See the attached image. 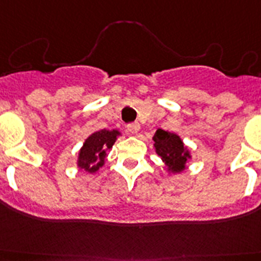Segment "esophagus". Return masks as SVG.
I'll return each mask as SVG.
<instances>
[{"label":"esophagus","instance_id":"1","mask_svg":"<svg viewBox=\"0 0 261 261\" xmlns=\"http://www.w3.org/2000/svg\"><path fill=\"white\" fill-rule=\"evenodd\" d=\"M140 130V124L139 123H130L127 124V131L130 134H133V135H135V134L139 133Z\"/></svg>","mask_w":261,"mask_h":261}]
</instances>
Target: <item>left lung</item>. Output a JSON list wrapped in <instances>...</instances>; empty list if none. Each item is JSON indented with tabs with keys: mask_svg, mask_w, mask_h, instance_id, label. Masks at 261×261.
<instances>
[{
	"mask_svg": "<svg viewBox=\"0 0 261 261\" xmlns=\"http://www.w3.org/2000/svg\"><path fill=\"white\" fill-rule=\"evenodd\" d=\"M153 148L164 163V169L169 176L182 173L192 159L189 147L185 146L180 135L159 128L153 134Z\"/></svg>",
	"mask_w": 261,
	"mask_h": 261,
	"instance_id": "obj_1",
	"label": "left lung"
}]
</instances>
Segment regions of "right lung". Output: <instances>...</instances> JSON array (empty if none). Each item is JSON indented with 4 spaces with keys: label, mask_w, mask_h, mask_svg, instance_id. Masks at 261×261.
I'll return each mask as SVG.
<instances>
[{
    "label": "right lung",
    "mask_w": 261,
    "mask_h": 261,
    "mask_svg": "<svg viewBox=\"0 0 261 261\" xmlns=\"http://www.w3.org/2000/svg\"><path fill=\"white\" fill-rule=\"evenodd\" d=\"M122 137L119 130H98L94 131L85 139L83 147L77 153V168L83 169L90 174H94L102 168L108 160V152L113 148V144Z\"/></svg>",
    "instance_id": "1"
}]
</instances>
